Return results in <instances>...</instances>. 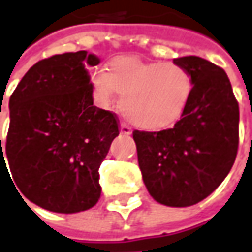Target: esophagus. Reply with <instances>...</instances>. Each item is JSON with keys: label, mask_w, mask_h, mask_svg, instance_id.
<instances>
[{"label": "esophagus", "mask_w": 252, "mask_h": 252, "mask_svg": "<svg viewBox=\"0 0 252 252\" xmlns=\"http://www.w3.org/2000/svg\"><path fill=\"white\" fill-rule=\"evenodd\" d=\"M120 131H121V134H124V135H129L131 132H132L131 126H126V123H121V126H120Z\"/></svg>", "instance_id": "esophagus-1"}]
</instances>
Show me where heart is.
Here are the masks:
<instances>
[{
	"instance_id": "heart-1",
	"label": "heart",
	"mask_w": 252,
	"mask_h": 252,
	"mask_svg": "<svg viewBox=\"0 0 252 252\" xmlns=\"http://www.w3.org/2000/svg\"><path fill=\"white\" fill-rule=\"evenodd\" d=\"M91 85L103 106L121 93L120 107L131 123L142 128H161L174 123L187 107L192 78L176 63H145L135 57H116L109 71L96 68Z\"/></svg>"
}]
</instances>
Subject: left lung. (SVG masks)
Segmentation results:
<instances>
[{
  "instance_id": "8db88e82",
  "label": "left lung",
  "mask_w": 252,
  "mask_h": 252,
  "mask_svg": "<svg viewBox=\"0 0 252 252\" xmlns=\"http://www.w3.org/2000/svg\"><path fill=\"white\" fill-rule=\"evenodd\" d=\"M192 78V92L173 128L134 131L138 163L155 201L184 208L201 202L229 174L239 148V103L220 66L201 57L173 60Z\"/></svg>"
}]
</instances>
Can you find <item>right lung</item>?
<instances>
[{
    "mask_svg": "<svg viewBox=\"0 0 252 252\" xmlns=\"http://www.w3.org/2000/svg\"><path fill=\"white\" fill-rule=\"evenodd\" d=\"M99 63L83 50L44 58L9 99L0 160L6 153L21 194L51 212H82L100 198L99 167L120 132L117 116L93 104L88 68Z\"/></svg>",
    "mask_w": 252,
    "mask_h": 252,
    "instance_id": "add662e5",
    "label": "right lung"
}]
</instances>
